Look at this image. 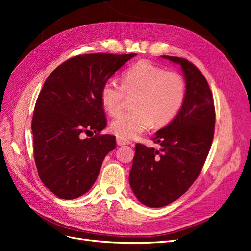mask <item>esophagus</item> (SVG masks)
Listing matches in <instances>:
<instances>
[{"instance_id": "1", "label": "esophagus", "mask_w": 251, "mask_h": 251, "mask_svg": "<svg viewBox=\"0 0 251 251\" xmlns=\"http://www.w3.org/2000/svg\"><path fill=\"white\" fill-rule=\"evenodd\" d=\"M117 144L119 146H124V145H130L131 142L125 140V138H121V137H117Z\"/></svg>"}]
</instances>
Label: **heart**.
Masks as SVG:
<instances>
[{
	"instance_id": "b5f03b06",
	"label": "heart",
	"mask_w": 251,
	"mask_h": 251,
	"mask_svg": "<svg viewBox=\"0 0 251 251\" xmlns=\"http://www.w3.org/2000/svg\"><path fill=\"white\" fill-rule=\"evenodd\" d=\"M125 94L135 95L134 110L117 117L110 129L121 138H132L150 129L162 127L177 116L186 94L181 74L165 71L150 61L143 60L128 68L122 75V86L109 79L101 88L102 105L110 116L124 107Z\"/></svg>"
}]
</instances>
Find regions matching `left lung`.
<instances>
[{"label":"left lung","mask_w":251,"mask_h":251,"mask_svg":"<svg viewBox=\"0 0 251 251\" xmlns=\"http://www.w3.org/2000/svg\"><path fill=\"white\" fill-rule=\"evenodd\" d=\"M162 58L181 65L186 94L178 115L153 138L159 149L135 146L129 183L150 208L169 205L189 189L207 159L215 127L214 100L202 73L186 59Z\"/></svg>","instance_id":"1"}]
</instances>
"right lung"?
I'll return each instance as SVG.
<instances>
[{
	"mask_svg": "<svg viewBox=\"0 0 251 251\" xmlns=\"http://www.w3.org/2000/svg\"><path fill=\"white\" fill-rule=\"evenodd\" d=\"M136 53L79 54L46 78L33 120L34 159L42 183L58 198L76 199L95 183L102 162L116 148L106 126L100 92L104 82ZM94 132L93 138L82 134Z\"/></svg>",
	"mask_w": 251,
	"mask_h": 251,
	"instance_id": "right-lung-1",
	"label": "right lung"
}]
</instances>
